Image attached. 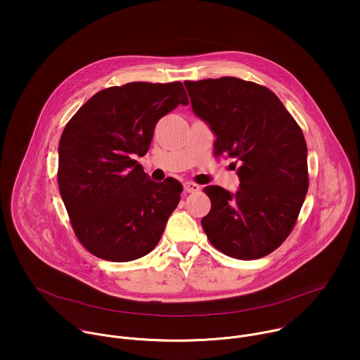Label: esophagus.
<instances>
[{
  "label": "esophagus",
  "instance_id": "obj_1",
  "mask_svg": "<svg viewBox=\"0 0 360 360\" xmlns=\"http://www.w3.org/2000/svg\"><path fill=\"white\" fill-rule=\"evenodd\" d=\"M184 189H185V192L192 193V192H198V191L200 189V186L196 185V184H193V182H185V184H184Z\"/></svg>",
  "mask_w": 360,
  "mask_h": 360
}]
</instances>
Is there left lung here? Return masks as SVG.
Returning a JSON list of instances; mask_svg holds the SVG:
<instances>
[{
    "label": "left lung",
    "instance_id": "left-lung-1",
    "mask_svg": "<svg viewBox=\"0 0 360 360\" xmlns=\"http://www.w3.org/2000/svg\"><path fill=\"white\" fill-rule=\"evenodd\" d=\"M184 84L193 114L217 135V155L239 165L235 193L205 188L212 207L202 228L222 253L259 259L289 236L309 186L303 132L266 86L235 77Z\"/></svg>",
    "mask_w": 360,
    "mask_h": 360
}]
</instances>
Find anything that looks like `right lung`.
Masks as SVG:
<instances>
[{
    "label": "right lung",
    "mask_w": 360,
    "mask_h": 360,
    "mask_svg": "<svg viewBox=\"0 0 360 360\" xmlns=\"http://www.w3.org/2000/svg\"><path fill=\"white\" fill-rule=\"evenodd\" d=\"M189 101L182 82H129L91 96L65 125L58 186L72 229L101 259L129 262L155 248L182 185L153 182L135 160L157 122Z\"/></svg>",
    "instance_id": "right-lung-1"
}]
</instances>
